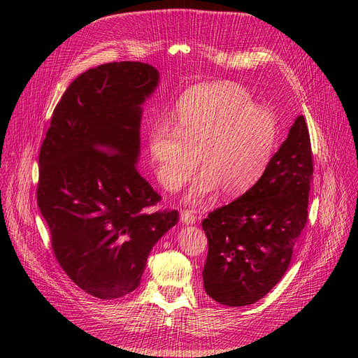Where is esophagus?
<instances>
[{
  "label": "esophagus",
  "instance_id": "34e87169",
  "mask_svg": "<svg viewBox=\"0 0 358 358\" xmlns=\"http://www.w3.org/2000/svg\"><path fill=\"white\" fill-rule=\"evenodd\" d=\"M180 220H181V222H182L184 225H192V224H195V220H196V217L192 214V211L184 210V211H181Z\"/></svg>",
  "mask_w": 358,
  "mask_h": 358
}]
</instances>
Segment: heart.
Instances as JSON below:
<instances>
[{
  "instance_id": "heart-1",
  "label": "heart",
  "mask_w": 358,
  "mask_h": 358,
  "mask_svg": "<svg viewBox=\"0 0 358 358\" xmlns=\"http://www.w3.org/2000/svg\"><path fill=\"white\" fill-rule=\"evenodd\" d=\"M171 127L160 122L147 134L150 163L160 184L177 191L198 167L188 201L202 202L221 189L239 196L257 184L279 144V123L235 83H208L180 100Z\"/></svg>"
}]
</instances>
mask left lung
I'll use <instances>...</instances> for the list:
<instances>
[{
	"mask_svg": "<svg viewBox=\"0 0 358 358\" xmlns=\"http://www.w3.org/2000/svg\"><path fill=\"white\" fill-rule=\"evenodd\" d=\"M312 176L309 129L297 116L262 178L202 221L208 238L202 279L210 297L241 308L282 279L308 222Z\"/></svg>",
	"mask_w": 358,
	"mask_h": 358,
	"instance_id": "1",
	"label": "left lung"
}]
</instances>
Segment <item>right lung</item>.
<instances>
[{"instance_id":"add662e5","label":"right lung","mask_w":358,"mask_h":358,"mask_svg":"<svg viewBox=\"0 0 358 358\" xmlns=\"http://www.w3.org/2000/svg\"><path fill=\"white\" fill-rule=\"evenodd\" d=\"M160 75L112 62L79 75L57 105L39 151L38 207L65 273L86 293L133 292L178 211L148 213L162 196L138 174L143 103Z\"/></svg>"}]
</instances>
